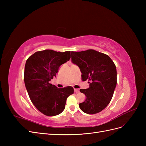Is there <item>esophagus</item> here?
I'll use <instances>...</instances> for the list:
<instances>
[{"label":"esophagus","instance_id":"1","mask_svg":"<svg viewBox=\"0 0 146 146\" xmlns=\"http://www.w3.org/2000/svg\"><path fill=\"white\" fill-rule=\"evenodd\" d=\"M74 92H76V93H77V92H80V90H79V89H76V88H74Z\"/></svg>","mask_w":146,"mask_h":146}]
</instances>
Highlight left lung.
I'll use <instances>...</instances> for the list:
<instances>
[{"label": "left lung", "mask_w": 146, "mask_h": 146, "mask_svg": "<svg viewBox=\"0 0 146 146\" xmlns=\"http://www.w3.org/2000/svg\"><path fill=\"white\" fill-rule=\"evenodd\" d=\"M71 61L80 68L82 80L90 83L87 89L80 90L86 99L79 107L90 114L102 111L111 101L116 86L115 64L107 55L92 49L71 52Z\"/></svg>", "instance_id": "8db88e82"}]
</instances>
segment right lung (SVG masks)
Listing matches in <instances>:
<instances>
[{"mask_svg": "<svg viewBox=\"0 0 146 146\" xmlns=\"http://www.w3.org/2000/svg\"><path fill=\"white\" fill-rule=\"evenodd\" d=\"M70 58V52L44 50L35 52L26 61L24 83L30 99L39 111L48 116L58 115L66 99L74 93L72 86L58 88L50 83L61 64Z\"/></svg>", "mask_w": 146, "mask_h": 146, "instance_id": "add662e5", "label": "right lung"}]
</instances>
